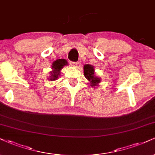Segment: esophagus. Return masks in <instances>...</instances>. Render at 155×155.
I'll use <instances>...</instances> for the list:
<instances>
[{
	"label": "esophagus",
	"mask_w": 155,
	"mask_h": 155,
	"mask_svg": "<svg viewBox=\"0 0 155 155\" xmlns=\"http://www.w3.org/2000/svg\"><path fill=\"white\" fill-rule=\"evenodd\" d=\"M71 65L73 68H78V65H79V62H71Z\"/></svg>",
	"instance_id": "34e87169"
}]
</instances>
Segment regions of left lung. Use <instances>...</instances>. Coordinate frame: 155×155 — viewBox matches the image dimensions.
I'll use <instances>...</instances> for the list:
<instances>
[{
	"label": "left lung",
	"mask_w": 155,
	"mask_h": 155,
	"mask_svg": "<svg viewBox=\"0 0 155 155\" xmlns=\"http://www.w3.org/2000/svg\"><path fill=\"white\" fill-rule=\"evenodd\" d=\"M83 71H84V75L89 83L92 87H95L96 86H98L99 83H101V78L97 77L95 74V69L94 67L91 64H85L83 67Z\"/></svg>",
	"instance_id": "8db88e82"
}]
</instances>
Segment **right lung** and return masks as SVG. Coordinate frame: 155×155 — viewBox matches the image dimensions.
<instances>
[{
	"mask_svg": "<svg viewBox=\"0 0 155 155\" xmlns=\"http://www.w3.org/2000/svg\"><path fill=\"white\" fill-rule=\"evenodd\" d=\"M68 64V61L64 59H59V60L54 61L51 64V71H50V73H49L50 76L48 78L49 81H54L58 79L62 69Z\"/></svg>",
	"mask_w": 155,
	"mask_h": 155,
	"instance_id": "right-lung-1",
	"label": "right lung"
}]
</instances>
